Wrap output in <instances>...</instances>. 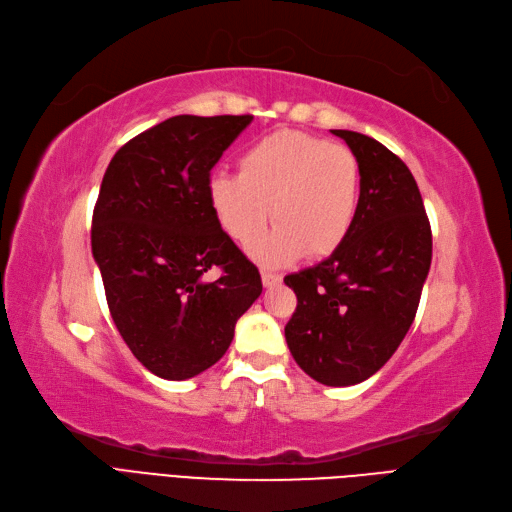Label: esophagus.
Segmentation results:
<instances>
[{
	"instance_id": "obj_1",
	"label": "esophagus",
	"mask_w": 512,
	"mask_h": 512,
	"mask_svg": "<svg viewBox=\"0 0 512 512\" xmlns=\"http://www.w3.org/2000/svg\"><path fill=\"white\" fill-rule=\"evenodd\" d=\"M262 284H264V288H275L281 284V275L271 273V271H262Z\"/></svg>"
}]
</instances>
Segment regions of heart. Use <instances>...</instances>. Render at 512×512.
<instances>
[{"label": "heart", "mask_w": 512, "mask_h": 512, "mask_svg": "<svg viewBox=\"0 0 512 512\" xmlns=\"http://www.w3.org/2000/svg\"><path fill=\"white\" fill-rule=\"evenodd\" d=\"M207 199L224 233L250 245L270 214L278 224L252 245L264 264H286L305 252H337L360 211V163L347 146L281 129L245 148L239 173H214Z\"/></svg>", "instance_id": "b5f03b06"}]
</instances>
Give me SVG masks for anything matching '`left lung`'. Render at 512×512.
I'll list each match as a JSON object with an SVG mask.
<instances>
[{
    "instance_id": "obj_1",
    "label": "left lung",
    "mask_w": 512,
    "mask_h": 512,
    "mask_svg": "<svg viewBox=\"0 0 512 512\" xmlns=\"http://www.w3.org/2000/svg\"><path fill=\"white\" fill-rule=\"evenodd\" d=\"M360 163V211L337 252L286 275L296 311L290 354L332 387L373 377L394 356L419 307L432 262V231L409 167L377 139L332 129Z\"/></svg>"
}]
</instances>
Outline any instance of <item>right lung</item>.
Instances as JSON below:
<instances>
[{"mask_svg": "<svg viewBox=\"0 0 512 512\" xmlns=\"http://www.w3.org/2000/svg\"><path fill=\"white\" fill-rule=\"evenodd\" d=\"M254 116H173L105 169L91 245L112 320L150 373L184 381L214 366L262 292L260 273L207 199L209 171ZM221 269L216 282L202 275Z\"/></svg>", "mask_w": 512, "mask_h": 512, "instance_id": "add662e5", "label": "right lung"}]
</instances>
